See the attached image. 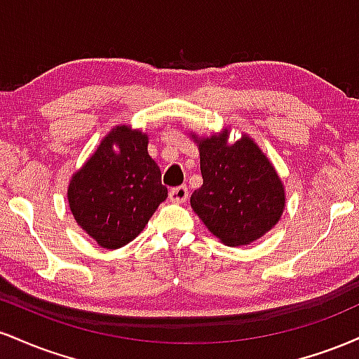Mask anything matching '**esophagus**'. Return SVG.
<instances>
[{
  "label": "esophagus",
  "instance_id": "34e87169",
  "mask_svg": "<svg viewBox=\"0 0 359 359\" xmlns=\"http://www.w3.org/2000/svg\"><path fill=\"white\" fill-rule=\"evenodd\" d=\"M189 197V189L185 185H179V187L170 189V201L172 203H185Z\"/></svg>",
  "mask_w": 359,
  "mask_h": 359
}]
</instances>
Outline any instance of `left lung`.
Wrapping results in <instances>:
<instances>
[{
  "label": "left lung",
  "mask_w": 359,
  "mask_h": 359,
  "mask_svg": "<svg viewBox=\"0 0 359 359\" xmlns=\"http://www.w3.org/2000/svg\"><path fill=\"white\" fill-rule=\"evenodd\" d=\"M228 130L197 138L203 185L191 196L194 212L228 246H245L269 233L285 209L283 184L248 135L228 143Z\"/></svg>",
  "instance_id": "obj_1"
}]
</instances>
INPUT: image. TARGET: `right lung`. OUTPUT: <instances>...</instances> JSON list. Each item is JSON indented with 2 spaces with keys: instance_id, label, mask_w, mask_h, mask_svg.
<instances>
[{
  "instance_id": "obj_1",
  "label": "right lung",
  "mask_w": 359,
  "mask_h": 359,
  "mask_svg": "<svg viewBox=\"0 0 359 359\" xmlns=\"http://www.w3.org/2000/svg\"><path fill=\"white\" fill-rule=\"evenodd\" d=\"M167 196L162 172L148 155V137L125 125L102 138L67 191L74 219L106 250L135 240Z\"/></svg>"
}]
</instances>
